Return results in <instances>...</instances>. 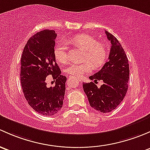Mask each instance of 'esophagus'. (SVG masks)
I'll use <instances>...</instances> for the list:
<instances>
[{
  "instance_id": "1",
  "label": "esophagus",
  "mask_w": 150,
  "mask_h": 150,
  "mask_svg": "<svg viewBox=\"0 0 150 150\" xmlns=\"http://www.w3.org/2000/svg\"><path fill=\"white\" fill-rule=\"evenodd\" d=\"M79 81H81V80H79Z\"/></svg>"
}]
</instances>
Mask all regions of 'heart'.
Listing matches in <instances>:
<instances>
[{
    "label": "heart",
    "mask_w": 150,
    "mask_h": 150,
    "mask_svg": "<svg viewBox=\"0 0 150 150\" xmlns=\"http://www.w3.org/2000/svg\"><path fill=\"white\" fill-rule=\"evenodd\" d=\"M69 42L84 50L81 64H71L64 69V72L74 78L92 72L93 64L95 68L101 67L105 63L108 55V48L105 43L98 42L95 38L89 35H78L72 38ZM67 45L65 42H60L54 48V56L61 64L68 61Z\"/></svg>",
    "instance_id": "heart-1"
}]
</instances>
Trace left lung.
I'll use <instances>...</instances> for the list:
<instances>
[{
    "mask_svg": "<svg viewBox=\"0 0 150 150\" xmlns=\"http://www.w3.org/2000/svg\"><path fill=\"white\" fill-rule=\"evenodd\" d=\"M111 42L108 61L93 76H89L95 83H84L83 89L92 108L101 112H109L116 108L128 90L129 64L121 43L112 34L105 31ZM102 80L103 84L98 88L95 83Z\"/></svg>",
    "mask_w": 150,
    "mask_h": 150,
    "instance_id": "left-lung-1",
    "label": "left lung"
}]
</instances>
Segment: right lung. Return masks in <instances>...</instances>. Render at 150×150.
Instances as JSON below:
<instances>
[{"mask_svg":"<svg viewBox=\"0 0 150 150\" xmlns=\"http://www.w3.org/2000/svg\"><path fill=\"white\" fill-rule=\"evenodd\" d=\"M56 37L54 30L38 32L27 41L21 58L23 93L32 108L44 115L60 111L66 90V77L61 74L53 53ZM50 75L56 79V84L47 88L45 80Z\"/></svg>","mask_w":150,"mask_h":150,"instance_id":"obj_1","label":"right lung"}]
</instances>
